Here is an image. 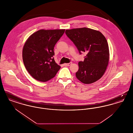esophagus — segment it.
<instances>
[{
	"label": "esophagus",
	"mask_w": 133,
	"mask_h": 133,
	"mask_svg": "<svg viewBox=\"0 0 133 133\" xmlns=\"http://www.w3.org/2000/svg\"><path fill=\"white\" fill-rule=\"evenodd\" d=\"M72 63V62H70L69 63L64 64V66H70V65H71Z\"/></svg>",
	"instance_id": "1"
}]
</instances>
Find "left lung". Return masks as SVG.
<instances>
[{
    "instance_id": "obj_1",
    "label": "left lung",
    "mask_w": 133,
    "mask_h": 133,
    "mask_svg": "<svg viewBox=\"0 0 133 133\" xmlns=\"http://www.w3.org/2000/svg\"><path fill=\"white\" fill-rule=\"evenodd\" d=\"M66 34L79 53H87L84 61L78 63L77 78L84 84H92L105 73L109 60L107 41L101 32L86 27L66 30Z\"/></svg>"
}]
</instances>
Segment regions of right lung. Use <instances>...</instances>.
Returning a JSON list of instances; mask_svg holds the SVG:
<instances>
[{
	"instance_id": "obj_1",
	"label": "right lung",
	"mask_w": 133,
	"mask_h": 133,
	"mask_svg": "<svg viewBox=\"0 0 133 133\" xmlns=\"http://www.w3.org/2000/svg\"><path fill=\"white\" fill-rule=\"evenodd\" d=\"M65 29H41L31 34L22 49L26 69L35 79L46 82L54 77L60 69L55 61L54 47Z\"/></svg>"
}]
</instances>
